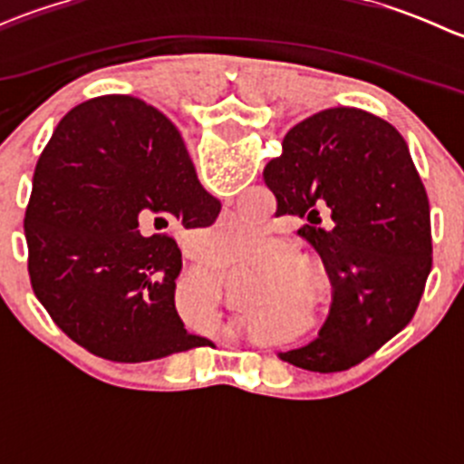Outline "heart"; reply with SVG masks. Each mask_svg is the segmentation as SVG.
<instances>
[{"label":"heart","instance_id":"1","mask_svg":"<svg viewBox=\"0 0 464 464\" xmlns=\"http://www.w3.org/2000/svg\"><path fill=\"white\" fill-rule=\"evenodd\" d=\"M266 240L269 237L260 224H256L249 215H237L222 219L206 231L204 249L215 258L231 262L256 254ZM274 260H285V254H276Z\"/></svg>","mask_w":464,"mask_h":464}]
</instances>
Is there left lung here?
Instances as JSON below:
<instances>
[{"label": "left lung", "instance_id": "1", "mask_svg": "<svg viewBox=\"0 0 464 464\" xmlns=\"http://www.w3.org/2000/svg\"><path fill=\"white\" fill-rule=\"evenodd\" d=\"M163 125L184 152L166 116ZM262 177L276 215L305 219L298 236L334 287L319 336L278 357L312 372L348 371L409 325L431 271L429 199L409 145L371 111L332 107L294 125Z\"/></svg>", "mask_w": 464, "mask_h": 464}]
</instances>
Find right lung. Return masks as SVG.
<instances>
[{
  "instance_id": "right-lung-1",
  "label": "right lung",
  "mask_w": 464,
  "mask_h": 464,
  "mask_svg": "<svg viewBox=\"0 0 464 464\" xmlns=\"http://www.w3.org/2000/svg\"><path fill=\"white\" fill-rule=\"evenodd\" d=\"M222 204L204 190L163 114L132 96L73 107L37 159L24 233L35 296L78 345L139 363L198 348L175 307L181 251L154 219L208 227Z\"/></svg>"
}]
</instances>
